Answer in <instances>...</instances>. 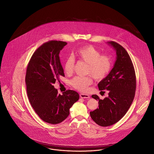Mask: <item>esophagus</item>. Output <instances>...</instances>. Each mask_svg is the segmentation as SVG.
<instances>
[{"label": "esophagus", "mask_w": 154, "mask_h": 154, "mask_svg": "<svg viewBox=\"0 0 154 154\" xmlns=\"http://www.w3.org/2000/svg\"><path fill=\"white\" fill-rule=\"evenodd\" d=\"M80 97L81 98H89V95L88 94H84V93H81L80 94Z\"/></svg>", "instance_id": "obj_1"}]
</instances>
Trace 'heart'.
<instances>
[{
	"mask_svg": "<svg viewBox=\"0 0 154 154\" xmlns=\"http://www.w3.org/2000/svg\"><path fill=\"white\" fill-rule=\"evenodd\" d=\"M75 55L79 59L88 63L87 73L91 74L95 79L101 80L110 73L112 67L111 58L106 55H101L93 46L87 45L79 48L76 51ZM74 65L75 58L72 56H69L64 64L65 72L67 75H71L73 73ZM92 82L91 75L76 76L70 81V84L79 91H85Z\"/></svg>",
	"mask_w": 154,
	"mask_h": 154,
	"instance_id": "heart-1",
	"label": "heart"
}]
</instances>
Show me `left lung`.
<instances>
[{"instance_id":"obj_1","label":"left lung","mask_w":154,"mask_h":154,"mask_svg":"<svg viewBox=\"0 0 154 154\" xmlns=\"http://www.w3.org/2000/svg\"><path fill=\"white\" fill-rule=\"evenodd\" d=\"M107 43L116 50V60L98 87L101 92L107 90L109 96L100 100L98 95H92L98 101L99 107L89 112L92 119L103 127L115 124L126 114L133 101L136 87L134 69L127 51L114 42Z\"/></svg>"}]
</instances>
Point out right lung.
<instances>
[{
    "label": "right lung",
    "instance_id": "obj_1",
    "mask_svg": "<svg viewBox=\"0 0 154 154\" xmlns=\"http://www.w3.org/2000/svg\"><path fill=\"white\" fill-rule=\"evenodd\" d=\"M66 44L52 40L42 45L32 54L26 72V92L31 106L41 119L53 125L65 120L79 98L73 90L57 94L53 86L60 76H65L59 53Z\"/></svg>",
    "mask_w": 154,
    "mask_h": 154
}]
</instances>
